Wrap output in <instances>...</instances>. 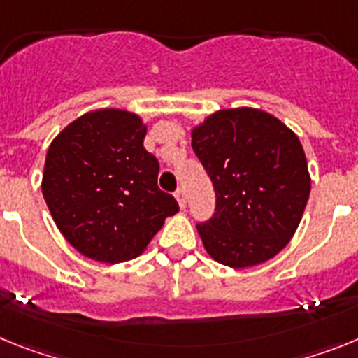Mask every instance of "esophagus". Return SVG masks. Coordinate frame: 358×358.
Returning <instances> with one entry per match:
<instances>
[{
  "mask_svg": "<svg viewBox=\"0 0 358 358\" xmlns=\"http://www.w3.org/2000/svg\"><path fill=\"white\" fill-rule=\"evenodd\" d=\"M175 198H176V201H178V207H180V209H185V205H187V198H185V191H183V189H178V191L175 192Z\"/></svg>",
  "mask_w": 358,
  "mask_h": 358,
  "instance_id": "obj_1",
  "label": "esophagus"
}]
</instances>
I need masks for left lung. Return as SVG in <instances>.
Wrapping results in <instances>:
<instances>
[{"instance_id": "left-lung-1", "label": "left lung", "mask_w": 358, "mask_h": 358, "mask_svg": "<svg viewBox=\"0 0 358 358\" xmlns=\"http://www.w3.org/2000/svg\"><path fill=\"white\" fill-rule=\"evenodd\" d=\"M191 145L216 192V213L198 225L207 254L231 268L278 256L312 189L297 135L278 117L243 106L205 117L191 129Z\"/></svg>"}]
</instances>
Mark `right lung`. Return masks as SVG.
Segmentation results:
<instances>
[{
  "label": "right lung",
  "mask_w": 358,
  "mask_h": 358,
  "mask_svg": "<svg viewBox=\"0 0 358 358\" xmlns=\"http://www.w3.org/2000/svg\"><path fill=\"white\" fill-rule=\"evenodd\" d=\"M145 133L136 113L104 108L68 124L46 151L43 196L59 232L90 259L115 265L141 256L178 213L158 189Z\"/></svg>",
  "instance_id": "right-lung-1"
}]
</instances>
